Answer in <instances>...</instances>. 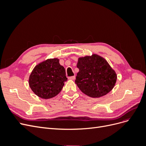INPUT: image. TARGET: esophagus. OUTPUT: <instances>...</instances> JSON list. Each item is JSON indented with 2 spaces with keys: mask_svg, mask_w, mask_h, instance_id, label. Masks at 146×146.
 <instances>
[{
  "mask_svg": "<svg viewBox=\"0 0 146 146\" xmlns=\"http://www.w3.org/2000/svg\"><path fill=\"white\" fill-rule=\"evenodd\" d=\"M69 80H74L75 78H76V76H72V77H69V78H68Z\"/></svg>",
  "mask_w": 146,
  "mask_h": 146,
  "instance_id": "esophagus-1",
  "label": "esophagus"
}]
</instances>
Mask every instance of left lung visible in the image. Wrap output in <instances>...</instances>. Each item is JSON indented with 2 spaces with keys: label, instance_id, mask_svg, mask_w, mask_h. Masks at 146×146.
Masks as SVG:
<instances>
[{
  "label": "left lung",
  "instance_id": "1",
  "mask_svg": "<svg viewBox=\"0 0 146 146\" xmlns=\"http://www.w3.org/2000/svg\"><path fill=\"white\" fill-rule=\"evenodd\" d=\"M77 67L79 69L76 83L84 94L93 98L108 94L117 80L115 71L102 57L96 54L80 57Z\"/></svg>",
  "mask_w": 146,
  "mask_h": 146
}]
</instances>
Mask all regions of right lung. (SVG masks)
I'll return each instance as SVG.
<instances>
[{"instance_id":"1","label":"right lung","mask_w":146,"mask_h":146,"mask_svg":"<svg viewBox=\"0 0 146 146\" xmlns=\"http://www.w3.org/2000/svg\"><path fill=\"white\" fill-rule=\"evenodd\" d=\"M68 80L65 69L59 59H47L35 66L29 77V83L34 93L39 98H54L62 90Z\"/></svg>"}]
</instances>
